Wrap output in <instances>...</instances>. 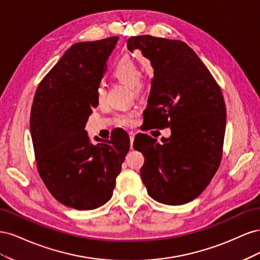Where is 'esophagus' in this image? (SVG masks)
<instances>
[{"label": "esophagus", "instance_id": "esophagus-1", "mask_svg": "<svg viewBox=\"0 0 260 260\" xmlns=\"http://www.w3.org/2000/svg\"><path fill=\"white\" fill-rule=\"evenodd\" d=\"M135 136H136V133L133 132V131H130V132H129V137H130V146H131V148H132V145H133V141H135Z\"/></svg>", "mask_w": 260, "mask_h": 260}]
</instances>
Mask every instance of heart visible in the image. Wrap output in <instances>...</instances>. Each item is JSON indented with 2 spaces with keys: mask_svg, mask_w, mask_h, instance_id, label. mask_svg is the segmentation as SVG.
Segmentation results:
<instances>
[{
  "mask_svg": "<svg viewBox=\"0 0 260 260\" xmlns=\"http://www.w3.org/2000/svg\"><path fill=\"white\" fill-rule=\"evenodd\" d=\"M142 70L140 65L130 56H123L117 61L113 69V76L119 81L131 86L136 93L142 91L143 84L140 81ZM106 90L104 84H99L96 88V98L100 103L105 100ZM118 120L123 125H131L133 123V114H123L118 117Z\"/></svg>",
  "mask_w": 260,
  "mask_h": 260,
  "instance_id": "b5f03b06",
  "label": "heart"
}]
</instances>
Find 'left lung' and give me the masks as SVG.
<instances>
[{
	"label": "left lung",
	"instance_id": "1",
	"mask_svg": "<svg viewBox=\"0 0 260 260\" xmlns=\"http://www.w3.org/2000/svg\"><path fill=\"white\" fill-rule=\"evenodd\" d=\"M127 48L139 50L154 69L148 121L171 130L162 144L146 135L135 140L133 147L144 156L141 178L156 202L182 205L205 190L219 168L226 119L222 92L182 41L138 36L128 39Z\"/></svg>",
	"mask_w": 260,
	"mask_h": 260
}]
</instances>
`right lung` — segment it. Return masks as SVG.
Returning <instances> with one entry per match:
<instances>
[{"label":"right lung","mask_w":260,"mask_h":260,"mask_svg":"<svg viewBox=\"0 0 260 260\" xmlns=\"http://www.w3.org/2000/svg\"><path fill=\"white\" fill-rule=\"evenodd\" d=\"M118 37L76 43L39 84L30 114L39 175L62 205L91 210L113 196L130 148L123 130L111 141L91 142L84 129L99 105L96 88Z\"/></svg>","instance_id":"add662e5"}]
</instances>
